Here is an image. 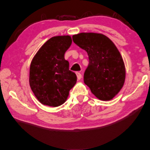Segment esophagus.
Wrapping results in <instances>:
<instances>
[{"label":"esophagus","mask_w":150,"mask_h":150,"mask_svg":"<svg viewBox=\"0 0 150 150\" xmlns=\"http://www.w3.org/2000/svg\"><path fill=\"white\" fill-rule=\"evenodd\" d=\"M76 76H77V78H78V80H80L81 78H82V74H81L80 72H77L76 73Z\"/></svg>","instance_id":"esophagus-1"}]
</instances>
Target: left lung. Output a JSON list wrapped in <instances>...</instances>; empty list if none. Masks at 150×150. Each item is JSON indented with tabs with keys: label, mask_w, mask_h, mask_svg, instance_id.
Wrapping results in <instances>:
<instances>
[{
	"label": "left lung",
	"mask_w": 150,
	"mask_h": 150,
	"mask_svg": "<svg viewBox=\"0 0 150 150\" xmlns=\"http://www.w3.org/2000/svg\"><path fill=\"white\" fill-rule=\"evenodd\" d=\"M72 40L88 53L85 84L98 99H112L123 87L126 77L123 59L116 46L101 34L80 33L74 35Z\"/></svg>",
	"instance_id": "1"
}]
</instances>
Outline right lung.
Returning <instances> with one entry per match:
<instances>
[{
  "label": "right lung",
  "instance_id": "1",
  "mask_svg": "<svg viewBox=\"0 0 150 150\" xmlns=\"http://www.w3.org/2000/svg\"><path fill=\"white\" fill-rule=\"evenodd\" d=\"M70 36L49 39L32 60L29 82L35 96L44 105L57 107L66 102L77 77L64 59L72 44Z\"/></svg>",
  "mask_w": 150,
  "mask_h": 150
}]
</instances>
